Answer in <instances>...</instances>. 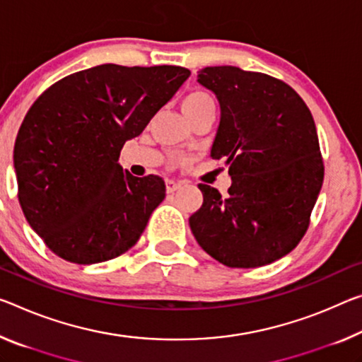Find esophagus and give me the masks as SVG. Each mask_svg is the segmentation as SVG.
Segmentation results:
<instances>
[{
    "label": "esophagus",
    "instance_id": "34e87169",
    "mask_svg": "<svg viewBox=\"0 0 362 362\" xmlns=\"http://www.w3.org/2000/svg\"><path fill=\"white\" fill-rule=\"evenodd\" d=\"M180 188V183L172 180V179H168L165 180V190H168V193H174L175 190H179Z\"/></svg>",
    "mask_w": 362,
    "mask_h": 362
}]
</instances>
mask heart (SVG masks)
<instances>
[{
  "mask_svg": "<svg viewBox=\"0 0 362 362\" xmlns=\"http://www.w3.org/2000/svg\"><path fill=\"white\" fill-rule=\"evenodd\" d=\"M212 105H214V101H212V98L206 93V91L197 90V91H192V93H188L185 98H183L182 109L187 116H190V114L199 111V109H203L206 106H212Z\"/></svg>",
  "mask_w": 362,
  "mask_h": 362,
  "instance_id": "obj_1",
  "label": "heart"
}]
</instances>
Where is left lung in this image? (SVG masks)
I'll list each match as a JSON object with an SVG mask.
<instances>
[{"instance_id": "left-lung-1", "label": "left lung", "mask_w": 362, "mask_h": 362, "mask_svg": "<svg viewBox=\"0 0 362 362\" xmlns=\"http://www.w3.org/2000/svg\"><path fill=\"white\" fill-rule=\"evenodd\" d=\"M198 82L217 96L212 159H226L228 197L199 183L190 217L199 246L227 267H261L288 255L309 227L324 182L313 114L296 91L267 74L204 67Z\"/></svg>"}]
</instances>
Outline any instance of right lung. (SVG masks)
Returning <instances> with one entry per match:
<instances>
[{"mask_svg": "<svg viewBox=\"0 0 362 362\" xmlns=\"http://www.w3.org/2000/svg\"><path fill=\"white\" fill-rule=\"evenodd\" d=\"M190 71L101 64L45 90L14 145L17 197L30 227L62 259L96 264L134 246L165 197L158 175L119 164Z\"/></svg>", "mask_w": 362, "mask_h": 362, "instance_id": "right-lung-1", "label": "right lung"}]
</instances>
